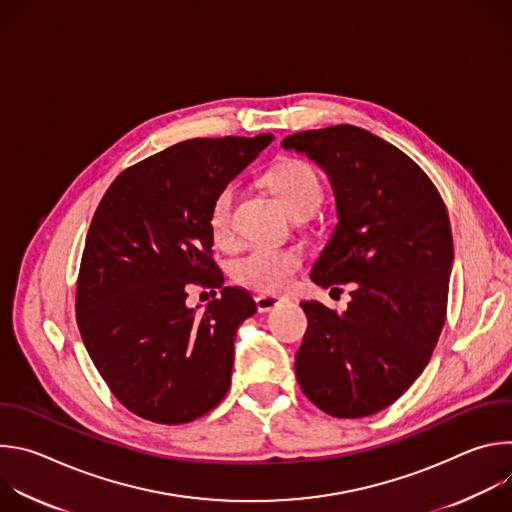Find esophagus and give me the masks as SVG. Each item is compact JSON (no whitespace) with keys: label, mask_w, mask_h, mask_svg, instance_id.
<instances>
[{"label":"esophagus","mask_w":512,"mask_h":512,"mask_svg":"<svg viewBox=\"0 0 512 512\" xmlns=\"http://www.w3.org/2000/svg\"><path fill=\"white\" fill-rule=\"evenodd\" d=\"M255 302H257V310H259V312H271L273 308H277V306L285 304V302H287V298H279V296L261 294V296H257V298H255Z\"/></svg>","instance_id":"1"}]
</instances>
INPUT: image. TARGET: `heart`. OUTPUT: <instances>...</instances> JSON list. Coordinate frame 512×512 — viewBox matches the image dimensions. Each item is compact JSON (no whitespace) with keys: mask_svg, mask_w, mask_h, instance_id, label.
Listing matches in <instances>:
<instances>
[{"mask_svg":"<svg viewBox=\"0 0 512 512\" xmlns=\"http://www.w3.org/2000/svg\"><path fill=\"white\" fill-rule=\"evenodd\" d=\"M265 184L281 200L285 210L304 221L324 200V184L316 168L304 160H285L265 174ZM237 190L233 184L218 190L208 208V229L216 243H225L233 231V206ZM300 253L287 247H253L241 255L231 275L237 283L259 291H281L300 269Z\"/></svg>","mask_w":512,"mask_h":512,"instance_id":"obj_1","label":"heart"}]
</instances>
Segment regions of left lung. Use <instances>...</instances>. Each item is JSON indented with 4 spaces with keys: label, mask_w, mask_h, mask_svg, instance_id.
Here are the masks:
<instances>
[{
    "label": "left lung",
    "mask_w": 512,
    "mask_h": 512,
    "mask_svg": "<svg viewBox=\"0 0 512 512\" xmlns=\"http://www.w3.org/2000/svg\"><path fill=\"white\" fill-rule=\"evenodd\" d=\"M281 148L318 164L336 198L338 223L310 279L352 285L342 314L302 302L308 330L296 377L324 413L367 417L415 383L444 328L454 263L448 210L409 156L362 127L294 133Z\"/></svg>",
    "instance_id": "1"
}]
</instances>
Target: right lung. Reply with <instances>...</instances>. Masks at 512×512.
I'll return each instance as SVG.
<instances>
[{
  "label": "right lung",
  "mask_w": 512,
  "mask_h": 512,
  "mask_svg": "<svg viewBox=\"0 0 512 512\" xmlns=\"http://www.w3.org/2000/svg\"><path fill=\"white\" fill-rule=\"evenodd\" d=\"M273 141L188 139L143 160L105 192L89 227L77 322L97 371L135 415L188 423L229 391L239 326L257 312L247 289L223 287L208 208ZM190 282L221 286L204 313L185 306Z\"/></svg>",
  "instance_id": "add662e5"
}]
</instances>
